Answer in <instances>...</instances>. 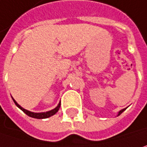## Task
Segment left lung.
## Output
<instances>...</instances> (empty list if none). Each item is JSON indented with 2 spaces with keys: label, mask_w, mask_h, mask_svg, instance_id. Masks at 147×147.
<instances>
[{
  "label": "left lung",
  "mask_w": 147,
  "mask_h": 147,
  "mask_svg": "<svg viewBox=\"0 0 147 147\" xmlns=\"http://www.w3.org/2000/svg\"><path fill=\"white\" fill-rule=\"evenodd\" d=\"M125 109H121V110H120V111H119V112L118 113V115H117V116H119V115H120V114H121V113H123V112H124V111H125Z\"/></svg>",
  "instance_id": "1"
}]
</instances>
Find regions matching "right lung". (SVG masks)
<instances>
[{
  "instance_id": "1",
  "label": "right lung",
  "mask_w": 147,
  "mask_h": 147,
  "mask_svg": "<svg viewBox=\"0 0 147 147\" xmlns=\"http://www.w3.org/2000/svg\"><path fill=\"white\" fill-rule=\"evenodd\" d=\"M11 98H12V97H11ZM12 100H13V102H15V104L22 111H23L28 116L32 117V118H34V119H46V118H49V117H50V116H53L54 114H55V113L58 112V110L60 109V102H59V104H58L55 109H53L52 110H49V111H47V112H42V113H34V112L28 111V110L23 109L22 107H21L20 105L16 102V100H15L13 98H12Z\"/></svg>"
}]
</instances>
